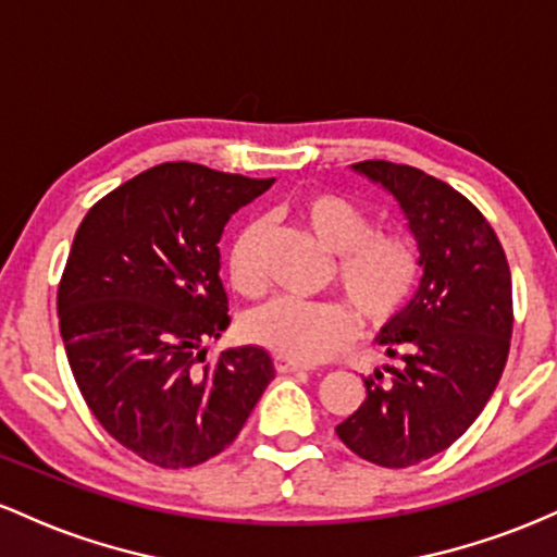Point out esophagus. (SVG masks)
<instances>
[{"mask_svg": "<svg viewBox=\"0 0 557 557\" xmlns=\"http://www.w3.org/2000/svg\"><path fill=\"white\" fill-rule=\"evenodd\" d=\"M274 369H277L280 374H293V372H309V367L306 363H300L296 359H287V356H274Z\"/></svg>", "mask_w": 557, "mask_h": 557, "instance_id": "obj_1", "label": "esophagus"}]
</instances>
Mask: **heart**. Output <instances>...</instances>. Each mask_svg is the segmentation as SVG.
<instances>
[{
  "label": "heart",
  "instance_id": "1",
  "mask_svg": "<svg viewBox=\"0 0 557 557\" xmlns=\"http://www.w3.org/2000/svg\"><path fill=\"white\" fill-rule=\"evenodd\" d=\"M293 214L335 253L330 280L367 327H382L406 309L421 277L419 243L406 230H374V216L332 190H309L293 201ZM267 227L246 222L227 251L230 283L243 296L264 287L261 246ZM354 314L335 300L274 298L246 322L248 341L296 361H319L348 341Z\"/></svg>",
  "mask_w": 557,
  "mask_h": 557
}]
</instances>
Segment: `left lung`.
<instances>
[{"mask_svg":"<svg viewBox=\"0 0 557 557\" xmlns=\"http://www.w3.org/2000/svg\"><path fill=\"white\" fill-rule=\"evenodd\" d=\"M398 201L421 251V283L376 335L398 367L363 376L367 398L335 426L356 456L406 469L474 424L508 361L510 270L495 230L456 188L408 164H354Z\"/></svg>","mask_w":557,"mask_h":557,"instance_id":"left-lung-1","label":"left lung"}]
</instances>
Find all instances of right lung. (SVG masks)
<instances>
[{
    "label": "right lung",
    "mask_w": 557,
    "mask_h": 557,
    "mask_svg": "<svg viewBox=\"0 0 557 557\" xmlns=\"http://www.w3.org/2000/svg\"><path fill=\"white\" fill-rule=\"evenodd\" d=\"M272 183L159 164L96 201L75 233L57 290L70 369L96 421L144 461L214 458L274 380L257 345L203 363L230 324L216 243Z\"/></svg>",
    "instance_id": "right-lung-1"
}]
</instances>
